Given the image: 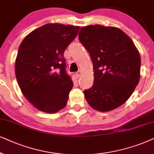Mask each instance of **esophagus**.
<instances>
[{
  "instance_id": "34e87169",
  "label": "esophagus",
  "mask_w": 154,
  "mask_h": 154,
  "mask_svg": "<svg viewBox=\"0 0 154 154\" xmlns=\"http://www.w3.org/2000/svg\"><path fill=\"white\" fill-rule=\"evenodd\" d=\"M81 74H82L81 71H78V72H77L75 73V75H76V77H80Z\"/></svg>"
}]
</instances>
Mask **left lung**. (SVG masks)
<instances>
[{"label":"left lung","mask_w":154,"mask_h":154,"mask_svg":"<svg viewBox=\"0 0 154 154\" xmlns=\"http://www.w3.org/2000/svg\"><path fill=\"white\" fill-rule=\"evenodd\" d=\"M79 40L93 62L94 85L84 91L92 108L110 111L132 95L140 77L141 58L132 39L114 26H84Z\"/></svg>","instance_id":"1"}]
</instances>
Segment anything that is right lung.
I'll return each instance as SVG.
<instances>
[{
	"label": "right lung",
	"instance_id": "add662e5",
	"mask_svg": "<svg viewBox=\"0 0 154 154\" xmlns=\"http://www.w3.org/2000/svg\"><path fill=\"white\" fill-rule=\"evenodd\" d=\"M79 29L46 24L29 33L20 44L15 60L18 85L41 111L53 113L66 106L73 82L65 69L64 52Z\"/></svg>",
	"mask_w": 154,
	"mask_h": 154
}]
</instances>
